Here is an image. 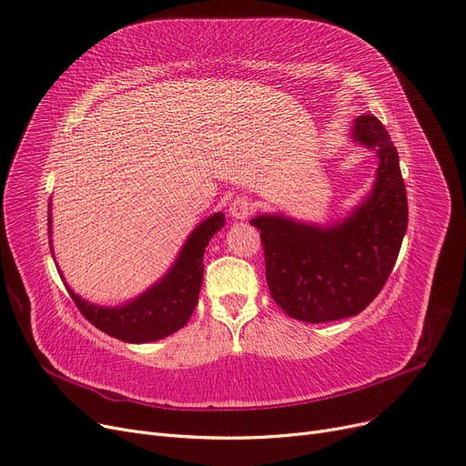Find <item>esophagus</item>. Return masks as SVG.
I'll return each instance as SVG.
<instances>
[{"instance_id": "esophagus-1", "label": "esophagus", "mask_w": 466, "mask_h": 466, "mask_svg": "<svg viewBox=\"0 0 466 466\" xmlns=\"http://www.w3.org/2000/svg\"><path fill=\"white\" fill-rule=\"evenodd\" d=\"M251 213H253V204H251V199L248 196H239L230 204V215L234 218L246 220Z\"/></svg>"}]
</instances>
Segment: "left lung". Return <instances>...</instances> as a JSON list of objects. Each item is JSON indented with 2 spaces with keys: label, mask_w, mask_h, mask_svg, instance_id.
I'll list each match as a JSON object with an SVG mask.
<instances>
[{
  "label": "left lung",
  "mask_w": 466,
  "mask_h": 466,
  "mask_svg": "<svg viewBox=\"0 0 466 466\" xmlns=\"http://www.w3.org/2000/svg\"><path fill=\"white\" fill-rule=\"evenodd\" d=\"M352 135L377 148L379 169L371 196L347 220L318 228L278 215L251 218L260 230L270 295L300 321L360 314L387 283L408 230V194L389 131L366 114L356 117Z\"/></svg>",
  "instance_id": "1"
}]
</instances>
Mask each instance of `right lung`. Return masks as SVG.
Here are the masks:
<instances>
[{
	"mask_svg": "<svg viewBox=\"0 0 466 466\" xmlns=\"http://www.w3.org/2000/svg\"><path fill=\"white\" fill-rule=\"evenodd\" d=\"M51 230V211L47 217ZM225 225V215L215 213L190 234L169 274L145 295L126 307L103 309L82 300L66 286L77 310L100 331L126 342H150L164 339L187 326L204 279V253L209 239Z\"/></svg>",
	"mask_w": 466,
	"mask_h": 466,
	"instance_id": "right-lung-1",
	"label": "right lung"
}]
</instances>
